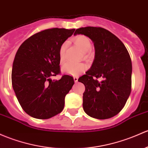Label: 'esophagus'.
<instances>
[{
	"mask_svg": "<svg viewBox=\"0 0 148 148\" xmlns=\"http://www.w3.org/2000/svg\"><path fill=\"white\" fill-rule=\"evenodd\" d=\"M74 82H78V77H74Z\"/></svg>",
	"mask_w": 148,
	"mask_h": 148,
	"instance_id": "esophagus-1",
	"label": "esophagus"
}]
</instances>
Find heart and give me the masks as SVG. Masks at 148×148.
I'll return each mask as SVG.
<instances>
[{
    "mask_svg": "<svg viewBox=\"0 0 148 148\" xmlns=\"http://www.w3.org/2000/svg\"><path fill=\"white\" fill-rule=\"evenodd\" d=\"M74 44L76 45L83 52L84 57H87L90 54V49H91V42L86 36L83 35H78L75 36L73 39ZM67 42H64L61 45L60 49H59V58L60 61L62 63L64 61L65 59V51H66ZM86 66L84 63H77L73 64L67 62L62 66V70L64 73L70 75L77 76L82 74L85 69Z\"/></svg>",
    "mask_w": 148,
    "mask_h": 148,
    "instance_id": "1",
    "label": "heart"
}]
</instances>
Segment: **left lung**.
Segmentation results:
<instances>
[{
	"instance_id": "8db88e82",
	"label": "left lung",
	"mask_w": 148,
	"mask_h": 148,
	"mask_svg": "<svg viewBox=\"0 0 148 148\" xmlns=\"http://www.w3.org/2000/svg\"><path fill=\"white\" fill-rule=\"evenodd\" d=\"M74 34L88 37L95 47L91 69L79 79L85 86L84 110L94 119L113 117L123 108L131 92L130 54L116 35L103 27H81Z\"/></svg>"
}]
</instances>
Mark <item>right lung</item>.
I'll return each instance as SVG.
<instances>
[{
  "instance_id": "add662e5",
  "label": "right lung",
  "mask_w": 148,
  "mask_h": 148,
  "mask_svg": "<svg viewBox=\"0 0 148 148\" xmlns=\"http://www.w3.org/2000/svg\"><path fill=\"white\" fill-rule=\"evenodd\" d=\"M74 30L54 27L40 31L17 51L12 85L22 108L29 116L48 119L64 109L65 96L72 88L74 79L66 74L58 81L51 77L61 74L59 49Z\"/></svg>"
}]
</instances>
